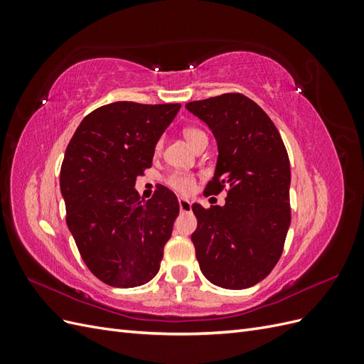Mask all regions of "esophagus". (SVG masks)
Masks as SVG:
<instances>
[{
    "label": "esophagus",
    "mask_w": 364,
    "mask_h": 364,
    "mask_svg": "<svg viewBox=\"0 0 364 364\" xmlns=\"http://www.w3.org/2000/svg\"><path fill=\"white\" fill-rule=\"evenodd\" d=\"M179 208L182 213H188L191 209V202L188 199H179Z\"/></svg>",
    "instance_id": "obj_1"
}]
</instances>
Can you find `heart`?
Returning a JSON list of instances; mask_svg holds the SVG:
<instances>
[{
  "instance_id": "heart-1",
  "label": "heart",
  "mask_w": 364,
  "mask_h": 364,
  "mask_svg": "<svg viewBox=\"0 0 364 364\" xmlns=\"http://www.w3.org/2000/svg\"><path fill=\"white\" fill-rule=\"evenodd\" d=\"M183 136L185 139L190 142V144L194 147L197 142L200 139H205L206 135L200 129H196V127H186L183 130ZM161 147V142H158L156 149ZM167 183L171 186L173 190H176L178 193L182 194H188L194 190V183L196 179L193 178V174H186V173H171L168 178H167Z\"/></svg>"
}]
</instances>
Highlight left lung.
I'll use <instances>...</instances> for the list:
<instances>
[{"instance_id": "obj_1", "label": "left lung", "mask_w": 364, "mask_h": 364, "mask_svg": "<svg viewBox=\"0 0 364 364\" xmlns=\"http://www.w3.org/2000/svg\"><path fill=\"white\" fill-rule=\"evenodd\" d=\"M211 129L218 156L208 193L228 186L223 206L194 203L191 240L205 278L241 290L277 266L290 228V161L277 126L243 94H223L185 106Z\"/></svg>"}]
</instances>
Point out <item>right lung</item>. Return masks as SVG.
Returning a JSON list of instances; mask_svg holds the SVG:
<instances>
[{"instance_id": "1", "label": "right lung", "mask_w": 364, "mask_h": 364, "mask_svg": "<svg viewBox=\"0 0 364 364\" xmlns=\"http://www.w3.org/2000/svg\"><path fill=\"white\" fill-rule=\"evenodd\" d=\"M181 109L115 102L86 115L60 168L67 225L95 277L119 289L156 277L179 202L165 186L142 200L135 182L151 167L155 147Z\"/></svg>"}]
</instances>
